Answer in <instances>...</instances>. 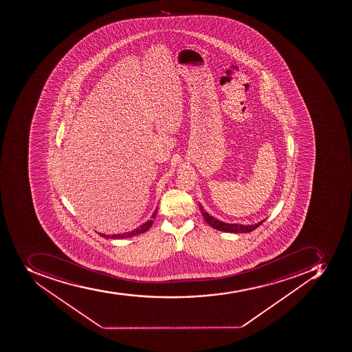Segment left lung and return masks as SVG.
Listing matches in <instances>:
<instances>
[{"label":"left lung","instance_id":"obj_1","mask_svg":"<svg viewBox=\"0 0 352 352\" xmlns=\"http://www.w3.org/2000/svg\"><path fill=\"white\" fill-rule=\"evenodd\" d=\"M200 212L203 214L204 219L206 220V223H209V226H212V228L217 229L220 232H232V234H247V232H252L254 229L258 228L261 226V223L266 219L261 220L259 223H254V225H241V223H229L221 221V220L217 219V218L212 217V214H209L208 212L204 209L199 204Z\"/></svg>","mask_w":352,"mask_h":352}]
</instances>
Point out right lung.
Wrapping results in <instances>:
<instances>
[{"label": "right lung", "instance_id": "add662e5", "mask_svg": "<svg viewBox=\"0 0 352 352\" xmlns=\"http://www.w3.org/2000/svg\"><path fill=\"white\" fill-rule=\"evenodd\" d=\"M158 206L155 209L154 212H153L152 216L149 218L147 221L142 223L140 227L138 228L133 229L132 232H123V234H100L98 232L100 236L102 237L106 238V239H125V238H132L135 237V236H138V234H144V232H147L151 227H152L153 223H154L155 217H156V214H157Z\"/></svg>", "mask_w": 352, "mask_h": 352}]
</instances>
